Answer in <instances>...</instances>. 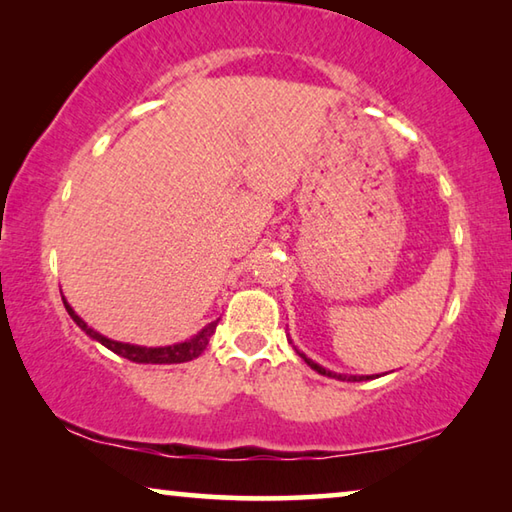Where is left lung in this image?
Listing matches in <instances>:
<instances>
[{
    "instance_id": "obj_1",
    "label": "left lung",
    "mask_w": 512,
    "mask_h": 512,
    "mask_svg": "<svg viewBox=\"0 0 512 512\" xmlns=\"http://www.w3.org/2000/svg\"><path fill=\"white\" fill-rule=\"evenodd\" d=\"M302 359H305L307 363H309V366L311 368H314L316 372H320V375H327V377H334V379H345L343 375H336V372H329V370H325L323 366H318V363H314V361H311V359H307V357H302ZM363 377H348V381H361ZM368 379V377H366Z\"/></svg>"
}]
</instances>
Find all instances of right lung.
Masks as SVG:
<instances>
[{
	"label": "right lung",
	"mask_w": 512,
	"mask_h": 512,
	"mask_svg": "<svg viewBox=\"0 0 512 512\" xmlns=\"http://www.w3.org/2000/svg\"><path fill=\"white\" fill-rule=\"evenodd\" d=\"M65 309L85 334L92 336V339H97L101 345H106L108 350L119 354V357L135 361V363H185V361H192L207 348V341H210V336L216 329V323H219V320H214V323L207 325L203 332H198L192 341H185L178 345H164V348H142V345H131V343H119V341L106 339V336H101L99 332H94L92 327H88V323H85L81 316H76V311L69 307L67 302H65Z\"/></svg>",
	"instance_id": "1"
}]
</instances>
